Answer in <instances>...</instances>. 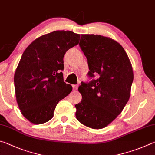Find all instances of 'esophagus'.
Listing matches in <instances>:
<instances>
[{
  "label": "esophagus",
  "mask_w": 155,
  "mask_h": 155,
  "mask_svg": "<svg viewBox=\"0 0 155 155\" xmlns=\"http://www.w3.org/2000/svg\"><path fill=\"white\" fill-rule=\"evenodd\" d=\"M72 86H73V91H77V90H78V85H77V84H74V85H73Z\"/></svg>",
  "instance_id": "obj_1"
}]
</instances>
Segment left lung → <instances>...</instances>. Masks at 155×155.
Masks as SVG:
<instances>
[{
  "label": "left lung",
  "instance_id": "obj_1",
  "mask_svg": "<svg viewBox=\"0 0 155 155\" xmlns=\"http://www.w3.org/2000/svg\"><path fill=\"white\" fill-rule=\"evenodd\" d=\"M80 47L88 61L90 82H81L82 101L75 116L94 129L107 127L122 112L131 95L134 72L128 56L115 40L101 35H82Z\"/></svg>",
  "mask_w": 155,
  "mask_h": 155
}]
</instances>
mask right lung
I'll return each instance as SVG.
<instances>
[{"instance_id":"1","label":"right lung","mask_w":155,"mask_h":155,"mask_svg":"<svg viewBox=\"0 0 155 155\" xmlns=\"http://www.w3.org/2000/svg\"><path fill=\"white\" fill-rule=\"evenodd\" d=\"M80 37L72 31H56L37 38L24 50L14 85L18 107L31 123L51 120L58 103L71 92L61 71L65 53L79 43Z\"/></svg>"}]
</instances>
